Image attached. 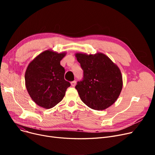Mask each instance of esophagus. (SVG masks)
Wrapping results in <instances>:
<instances>
[{"instance_id": "esophagus-1", "label": "esophagus", "mask_w": 155, "mask_h": 155, "mask_svg": "<svg viewBox=\"0 0 155 155\" xmlns=\"http://www.w3.org/2000/svg\"><path fill=\"white\" fill-rule=\"evenodd\" d=\"M71 85L72 87H75V85H76V81L74 80V81H73V82H71Z\"/></svg>"}]
</instances>
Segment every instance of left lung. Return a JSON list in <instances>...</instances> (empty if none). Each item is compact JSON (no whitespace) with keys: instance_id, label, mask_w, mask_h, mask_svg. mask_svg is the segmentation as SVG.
<instances>
[{"instance_id":"obj_1","label":"left lung","mask_w":155,"mask_h":155,"mask_svg":"<svg viewBox=\"0 0 155 155\" xmlns=\"http://www.w3.org/2000/svg\"><path fill=\"white\" fill-rule=\"evenodd\" d=\"M84 71L75 88L82 102L90 108L102 110L114 103L123 88V77L116 64L103 53H76Z\"/></svg>"}]
</instances>
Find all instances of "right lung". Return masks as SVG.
<instances>
[{"mask_svg":"<svg viewBox=\"0 0 155 155\" xmlns=\"http://www.w3.org/2000/svg\"><path fill=\"white\" fill-rule=\"evenodd\" d=\"M66 53L43 51L28 65L25 73L27 91L39 106L50 109L62 101L69 82L64 78V68L60 61Z\"/></svg>","mask_w":155,"mask_h":155,"instance_id":"obj_1","label":"right lung"}]
</instances>
